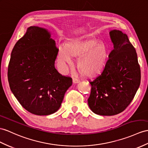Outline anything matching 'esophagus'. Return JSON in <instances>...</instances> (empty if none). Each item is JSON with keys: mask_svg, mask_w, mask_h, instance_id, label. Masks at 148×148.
<instances>
[{"mask_svg": "<svg viewBox=\"0 0 148 148\" xmlns=\"http://www.w3.org/2000/svg\"><path fill=\"white\" fill-rule=\"evenodd\" d=\"M80 82V80H78V78H73V84H78V83Z\"/></svg>", "mask_w": 148, "mask_h": 148, "instance_id": "esophagus-1", "label": "esophagus"}]
</instances>
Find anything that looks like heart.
I'll use <instances>...</instances> for the list:
<instances>
[{"label":"heart","instance_id":"b5f03b06","mask_svg":"<svg viewBox=\"0 0 148 148\" xmlns=\"http://www.w3.org/2000/svg\"><path fill=\"white\" fill-rule=\"evenodd\" d=\"M80 56L77 66L79 71L86 76H93L102 70L108 57L106 45L93 39H78L60 45L58 62L63 70L68 64H72V56Z\"/></svg>","mask_w":148,"mask_h":148}]
</instances>
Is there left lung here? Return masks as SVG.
<instances>
[{
    "instance_id": "obj_1",
    "label": "left lung",
    "mask_w": 148,
    "mask_h": 148,
    "mask_svg": "<svg viewBox=\"0 0 148 148\" xmlns=\"http://www.w3.org/2000/svg\"><path fill=\"white\" fill-rule=\"evenodd\" d=\"M114 49L103 71L90 82L91 93L88 104L93 112L114 116L122 112L136 95L140 83V70L134 46L126 34L111 30Z\"/></svg>"
}]
</instances>
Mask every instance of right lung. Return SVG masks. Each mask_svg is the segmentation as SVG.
I'll return each mask as SVG.
<instances>
[{
	"instance_id": "right-lung-1",
	"label": "right lung",
	"mask_w": 148,
	"mask_h": 148,
	"mask_svg": "<svg viewBox=\"0 0 148 148\" xmlns=\"http://www.w3.org/2000/svg\"><path fill=\"white\" fill-rule=\"evenodd\" d=\"M58 52L45 28L30 26L16 43L8 66L10 88L25 109L48 116L60 109L64 93L72 85L55 67Z\"/></svg>"
}]
</instances>
